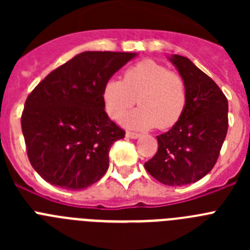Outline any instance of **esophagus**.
Wrapping results in <instances>:
<instances>
[{
	"label": "esophagus",
	"mask_w": 250,
	"mask_h": 250,
	"mask_svg": "<svg viewBox=\"0 0 250 250\" xmlns=\"http://www.w3.org/2000/svg\"><path fill=\"white\" fill-rule=\"evenodd\" d=\"M126 136L130 139H138V138H140V134H139V132H134V131H126Z\"/></svg>",
	"instance_id": "esophagus-1"
}]
</instances>
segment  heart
<instances>
[{
  "label": "heart",
  "instance_id": "b5f03b06",
  "mask_svg": "<svg viewBox=\"0 0 250 250\" xmlns=\"http://www.w3.org/2000/svg\"><path fill=\"white\" fill-rule=\"evenodd\" d=\"M105 111L115 121L140 104L125 120L132 129H169L182 118L188 101L184 77L154 60H143L125 68L123 80L110 79L103 87Z\"/></svg>",
  "mask_w": 250,
  "mask_h": 250
}]
</instances>
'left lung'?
<instances>
[{
    "label": "left lung",
    "instance_id": "left-lung-1",
    "mask_svg": "<svg viewBox=\"0 0 250 250\" xmlns=\"http://www.w3.org/2000/svg\"><path fill=\"white\" fill-rule=\"evenodd\" d=\"M188 87L182 118L158 138V151L145 163L147 173L171 187L195 183L214 167L228 131V100L219 86L188 57H171Z\"/></svg>",
    "mask_w": 250,
    "mask_h": 250
}]
</instances>
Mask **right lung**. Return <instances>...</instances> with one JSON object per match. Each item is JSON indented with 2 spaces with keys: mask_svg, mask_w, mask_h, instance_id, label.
<instances>
[{
  "mask_svg": "<svg viewBox=\"0 0 250 250\" xmlns=\"http://www.w3.org/2000/svg\"><path fill=\"white\" fill-rule=\"evenodd\" d=\"M135 56L85 51L55 68L26 99L21 127L31 165L56 187L80 190L99 182L125 131L104 110L103 87Z\"/></svg>",
  "mask_w": 250,
  "mask_h": 250,
  "instance_id": "obj_1",
  "label": "right lung"
}]
</instances>
